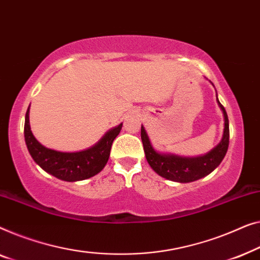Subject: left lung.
Masks as SVG:
<instances>
[{
    "label": "left lung",
    "mask_w": 260,
    "mask_h": 260,
    "mask_svg": "<svg viewBox=\"0 0 260 260\" xmlns=\"http://www.w3.org/2000/svg\"><path fill=\"white\" fill-rule=\"evenodd\" d=\"M219 107L221 108L225 120V128L222 139L217 147L208 152L207 154L196 158H185V156L172 155V154H161L156 152L152 147L148 135L146 133L144 127L141 126V140L144 145V151L146 159L153 170L161 177L168 179V180L179 181V182H189L198 180V179L210 174L219 164L222 161L224 156L228 152L230 142V128H229V118L224 106L219 102L217 98Z\"/></svg>",
    "instance_id": "obj_1"
}]
</instances>
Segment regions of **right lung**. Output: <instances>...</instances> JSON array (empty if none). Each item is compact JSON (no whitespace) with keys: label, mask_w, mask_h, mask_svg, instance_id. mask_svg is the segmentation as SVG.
Returning <instances> with one entry per match:
<instances>
[{"label":"right lung","mask_w":260,"mask_h":260,"mask_svg":"<svg viewBox=\"0 0 260 260\" xmlns=\"http://www.w3.org/2000/svg\"><path fill=\"white\" fill-rule=\"evenodd\" d=\"M122 123L105 134V137L86 151L63 153L49 149L36 140L29 125V107L25 113L24 140L31 158L38 165L61 180L78 181L94 177L106 166L112 144L121 131Z\"/></svg>","instance_id":"1"}]
</instances>
